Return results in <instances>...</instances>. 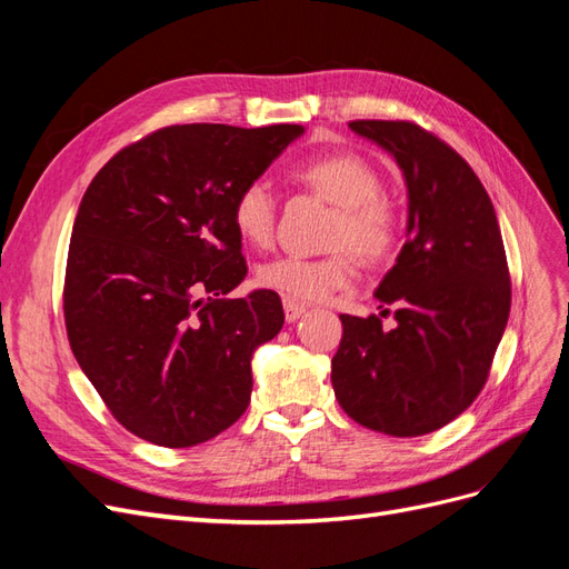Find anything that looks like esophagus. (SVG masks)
Wrapping results in <instances>:
<instances>
[{"label": "esophagus", "mask_w": 569, "mask_h": 569, "mask_svg": "<svg viewBox=\"0 0 569 569\" xmlns=\"http://www.w3.org/2000/svg\"><path fill=\"white\" fill-rule=\"evenodd\" d=\"M303 313H306V306H303V303L284 299V318H287V322L299 320Z\"/></svg>", "instance_id": "1"}]
</instances>
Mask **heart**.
<instances>
[{
  "instance_id": "heart-1",
  "label": "heart",
  "mask_w": 569,
  "mask_h": 569,
  "mask_svg": "<svg viewBox=\"0 0 569 569\" xmlns=\"http://www.w3.org/2000/svg\"><path fill=\"white\" fill-rule=\"evenodd\" d=\"M295 176L337 206L332 247H349L368 263L389 256L396 242V213L380 194L382 180L368 161L353 153H330L299 166ZM274 218L278 206L263 180H251L234 194L232 226L244 242L266 247L274 232ZM353 278L356 258L348 249L325 258L282 256L256 272L258 284L291 301H327Z\"/></svg>"
}]
</instances>
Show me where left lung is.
<instances>
[{"label":"left lung","instance_id":"8db88e82","mask_svg":"<svg viewBox=\"0 0 569 569\" xmlns=\"http://www.w3.org/2000/svg\"><path fill=\"white\" fill-rule=\"evenodd\" d=\"M349 128L399 163L408 239L375 289L396 327L339 316L332 387L358 425L420 437L456 420L487 382L510 316L503 237L487 189L439 137L408 120H351Z\"/></svg>","mask_w":569,"mask_h":569}]
</instances>
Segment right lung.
Here are the masks:
<instances>
[{
	"label": "right lung",
	"instance_id": "right-lung-1",
	"mask_svg": "<svg viewBox=\"0 0 569 569\" xmlns=\"http://www.w3.org/2000/svg\"><path fill=\"white\" fill-rule=\"evenodd\" d=\"M303 126H170L120 149L84 192L68 247L63 316L73 356L113 418L187 449L242 418L251 358L282 330L270 289L247 278L234 194Z\"/></svg>",
	"mask_w": 569,
	"mask_h": 569
}]
</instances>
